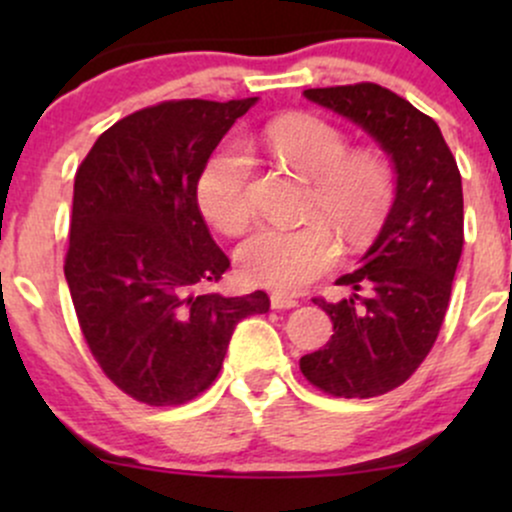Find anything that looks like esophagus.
<instances>
[{
	"mask_svg": "<svg viewBox=\"0 0 512 512\" xmlns=\"http://www.w3.org/2000/svg\"><path fill=\"white\" fill-rule=\"evenodd\" d=\"M269 301H272L274 310H291V308H296V305H298L296 298L286 296V293H272V298H269Z\"/></svg>",
	"mask_w": 512,
	"mask_h": 512,
	"instance_id": "esophagus-1",
	"label": "esophagus"
}]
</instances>
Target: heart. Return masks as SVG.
Masks as SVG:
<instances>
[{
  "label": "heart",
  "mask_w": 512,
  "mask_h": 512,
  "mask_svg": "<svg viewBox=\"0 0 512 512\" xmlns=\"http://www.w3.org/2000/svg\"><path fill=\"white\" fill-rule=\"evenodd\" d=\"M264 142L284 166L313 180V209L327 216L346 238H368L383 221L392 199L390 168L368 151L346 154L337 127L310 115L279 117L264 129ZM252 156L228 142L204 163L197 202L211 226L223 233L243 231L250 221ZM339 245L322 221L301 228L262 226L236 250L240 279L274 291H301L337 262Z\"/></svg>",
  "instance_id": "heart-1"
}]
</instances>
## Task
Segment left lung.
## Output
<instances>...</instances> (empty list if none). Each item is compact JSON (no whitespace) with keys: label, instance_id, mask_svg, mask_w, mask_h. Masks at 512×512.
I'll use <instances>...</instances> for the list:
<instances>
[{"label":"left lung","instance_id":"obj_1","mask_svg":"<svg viewBox=\"0 0 512 512\" xmlns=\"http://www.w3.org/2000/svg\"><path fill=\"white\" fill-rule=\"evenodd\" d=\"M303 96L370 134L395 166V202L356 272L339 276L351 296L315 301L334 334L301 358L327 395L378 397L419 368L448 313L464 243L462 178L440 127L378 84L308 88Z\"/></svg>","mask_w":512,"mask_h":512}]
</instances>
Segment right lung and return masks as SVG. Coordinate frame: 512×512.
Masks as SVG:
<instances>
[{"label":"right lung","mask_w":512,"mask_h":512,"mask_svg":"<svg viewBox=\"0 0 512 512\" xmlns=\"http://www.w3.org/2000/svg\"><path fill=\"white\" fill-rule=\"evenodd\" d=\"M257 98L168 101L105 129L74 180L64 279L103 373L151 407L214 383L233 330L269 296L202 291L228 257L197 204V180L223 134Z\"/></svg>","instance_id":"1"}]
</instances>
